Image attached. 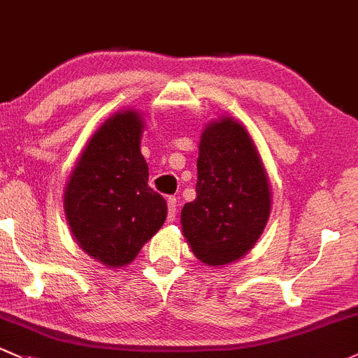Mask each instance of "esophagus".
I'll list each match as a JSON object with an SVG mask.
<instances>
[{
	"label": "esophagus",
	"mask_w": 358,
	"mask_h": 358,
	"mask_svg": "<svg viewBox=\"0 0 358 358\" xmlns=\"http://www.w3.org/2000/svg\"><path fill=\"white\" fill-rule=\"evenodd\" d=\"M167 218L169 222H174L176 220V215H178V199L174 198V196H171V198H167Z\"/></svg>",
	"instance_id": "obj_1"
}]
</instances>
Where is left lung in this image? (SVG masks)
Masks as SVG:
<instances>
[{"label": "left lung", "mask_w": 358, "mask_h": 358, "mask_svg": "<svg viewBox=\"0 0 358 358\" xmlns=\"http://www.w3.org/2000/svg\"><path fill=\"white\" fill-rule=\"evenodd\" d=\"M270 213V178L251 134L232 116L210 121L199 140L196 199L180 211L193 255L213 268L241 259Z\"/></svg>", "instance_id": "1"}]
</instances>
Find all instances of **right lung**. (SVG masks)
<instances>
[{"label":"right lung","mask_w":358,"mask_h":358,"mask_svg":"<svg viewBox=\"0 0 358 358\" xmlns=\"http://www.w3.org/2000/svg\"><path fill=\"white\" fill-rule=\"evenodd\" d=\"M143 117L119 110L88 140L64 187V215L83 252L122 268L159 232L167 203L148 186Z\"/></svg>","instance_id":"1"}]
</instances>
